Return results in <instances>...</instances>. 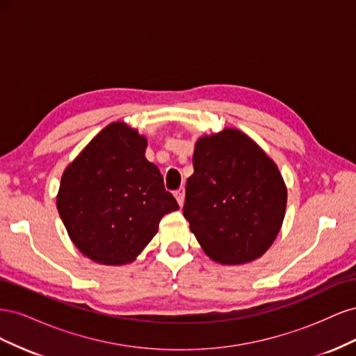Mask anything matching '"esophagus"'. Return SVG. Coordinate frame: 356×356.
I'll return each instance as SVG.
<instances>
[{"instance_id":"obj_1","label":"esophagus","mask_w":356,"mask_h":356,"mask_svg":"<svg viewBox=\"0 0 356 356\" xmlns=\"http://www.w3.org/2000/svg\"><path fill=\"white\" fill-rule=\"evenodd\" d=\"M175 197H177L178 203H179V207H182V204H184V197H186V190H184V187H181V188H178V190L175 191Z\"/></svg>"}]
</instances>
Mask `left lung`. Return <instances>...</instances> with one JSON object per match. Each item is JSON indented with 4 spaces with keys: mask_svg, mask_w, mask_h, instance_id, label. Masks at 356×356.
<instances>
[{
    "mask_svg": "<svg viewBox=\"0 0 356 356\" xmlns=\"http://www.w3.org/2000/svg\"><path fill=\"white\" fill-rule=\"evenodd\" d=\"M182 212L213 261L243 264L261 257L281 230L286 187L281 172L236 129L203 136L193 154Z\"/></svg>",
    "mask_w": 356,
    "mask_h": 356,
    "instance_id": "1",
    "label": "left lung"
}]
</instances>
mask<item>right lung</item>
I'll return each instance as SVG.
<instances>
[{
    "label": "right lung",
    "instance_id": "add662e5",
    "mask_svg": "<svg viewBox=\"0 0 356 356\" xmlns=\"http://www.w3.org/2000/svg\"><path fill=\"white\" fill-rule=\"evenodd\" d=\"M145 147L134 129L113 123L63 172L59 215L74 245L96 263L134 261L163 215L179 208Z\"/></svg>",
    "mask_w": 356,
    "mask_h": 356
}]
</instances>
